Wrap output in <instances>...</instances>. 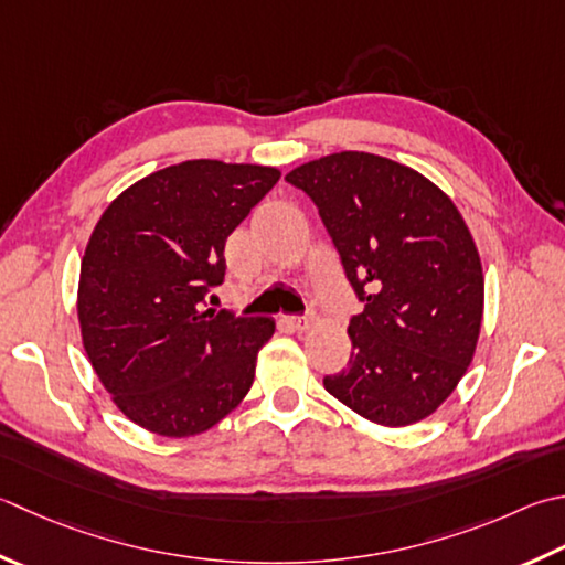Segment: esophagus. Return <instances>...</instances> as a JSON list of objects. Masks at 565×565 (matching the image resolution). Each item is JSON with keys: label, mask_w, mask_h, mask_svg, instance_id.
<instances>
[{"label": "esophagus", "mask_w": 565, "mask_h": 565, "mask_svg": "<svg viewBox=\"0 0 565 565\" xmlns=\"http://www.w3.org/2000/svg\"><path fill=\"white\" fill-rule=\"evenodd\" d=\"M286 323L294 330H308L313 326V316H286Z\"/></svg>", "instance_id": "esophagus-1"}]
</instances>
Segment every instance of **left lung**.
<instances>
[{"label":"left lung","mask_w":565,"mask_h":565,"mask_svg":"<svg viewBox=\"0 0 565 565\" xmlns=\"http://www.w3.org/2000/svg\"><path fill=\"white\" fill-rule=\"evenodd\" d=\"M318 207L364 306L350 362L323 386L382 426L422 422L456 390L480 335L482 267L450 198L408 166L330 153L286 175Z\"/></svg>","instance_id":"8db88e82"}]
</instances>
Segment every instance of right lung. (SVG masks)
<instances>
[{"mask_svg": "<svg viewBox=\"0 0 565 565\" xmlns=\"http://www.w3.org/2000/svg\"><path fill=\"white\" fill-rule=\"evenodd\" d=\"M281 173L183 161L127 188L99 217L81 264L77 318L121 414L159 436L203 434L249 392L274 333L267 316L207 308L225 242Z\"/></svg>", "mask_w": 565, "mask_h": 565, "instance_id": "right-lung-1", "label": "right lung"}]
</instances>
